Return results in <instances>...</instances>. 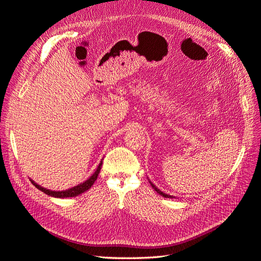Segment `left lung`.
Listing matches in <instances>:
<instances>
[{
	"label": "left lung",
	"instance_id": "obj_1",
	"mask_svg": "<svg viewBox=\"0 0 261 261\" xmlns=\"http://www.w3.org/2000/svg\"><path fill=\"white\" fill-rule=\"evenodd\" d=\"M149 182H150V181H149ZM150 186H152V188H153V189H154V190H155V191L158 193L159 195H162V196H164V197H168V198H173V197H174V196H172V195H168V194H165L164 192H162V191L159 190L158 188H156V187L154 186V184H153L152 182H150Z\"/></svg>",
	"mask_w": 261,
	"mask_h": 261
}]
</instances>
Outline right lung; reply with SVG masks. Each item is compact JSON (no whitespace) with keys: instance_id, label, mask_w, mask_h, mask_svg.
I'll use <instances>...</instances> for the list:
<instances>
[{"instance_id":"obj_1","label":"right lung","mask_w":261,"mask_h":261,"mask_svg":"<svg viewBox=\"0 0 261 261\" xmlns=\"http://www.w3.org/2000/svg\"><path fill=\"white\" fill-rule=\"evenodd\" d=\"M100 167H102V162L99 163L97 169L95 170V172L92 174L90 178L88 180H86L83 183L81 184H78V186H75L71 189H68V190H65V191H51V190H47L45 188H42L40 187L39 184H37L35 181H32V184L35 186L37 189H39L40 191H42L43 193H45L46 195H49V196H53V197H57V198H66V197H74V196H78L80 194H82V193H85L86 191H88L92 186H93L94 182L96 181L97 179V175L100 171Z\"/></svg>"}]
</instances>
